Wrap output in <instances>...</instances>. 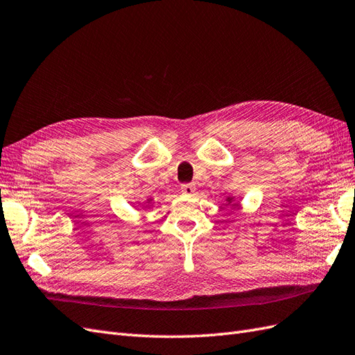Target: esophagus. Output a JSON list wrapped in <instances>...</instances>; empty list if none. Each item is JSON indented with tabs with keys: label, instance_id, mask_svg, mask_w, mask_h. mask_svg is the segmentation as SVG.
<instances>
[{
	"label": "esophagus",
	"instance_id": "obj_1",
	"mask_svg": "<svg viewBox=\"0 0 355 355\" xmlns=\"http://www.w3.org/2000/svg\"><path fill=\"white\" fill-rule=\"evenodd\" d=\"M180 191H182V194L192 196V194H194V192H196V187L192 185V184H185V185H182Z\"/></svg>",
	"mask_w": 355,
	"mask_h": 355
}]
</instances>
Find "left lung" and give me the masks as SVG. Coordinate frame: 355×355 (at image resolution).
Here are the masks:
<instances>
[{
	"mask_svg": "<svg viewBox=\"0 0 355 355\" xmlns=\"http://www.w3.org/2000/svg\"><path fill=\"white\" fill-rule=\"evenodd\" d=\"M227 201H228V204H230V202H232V201H234V198H232V197H228V198H227Z\"/></svg>",
	"mask_w": 355,
	"mask_h": 355,
	"instance_id": "left-lung-1",
	"label": "left lung"
}]
</instances>
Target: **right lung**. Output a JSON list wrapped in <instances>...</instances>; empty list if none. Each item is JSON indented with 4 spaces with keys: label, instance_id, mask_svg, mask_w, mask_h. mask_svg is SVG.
<instances>
[{
    "label": "right lung",
    "instance_id": "right-lung-1",
    "mask_svg": "<svg viewBox=\"0 0 355 355\" xmlns=\"http://www.w3.org/2000/svg\"><path fill=\"white\" fill-rule=\"evenodd\" d=\"M151 201H153V200H151V198H149V200H148L146 202H149V204H151Z\"/></svg>",
    "mask_w": 355,
    "mask_h": 355
}]
</instances>
